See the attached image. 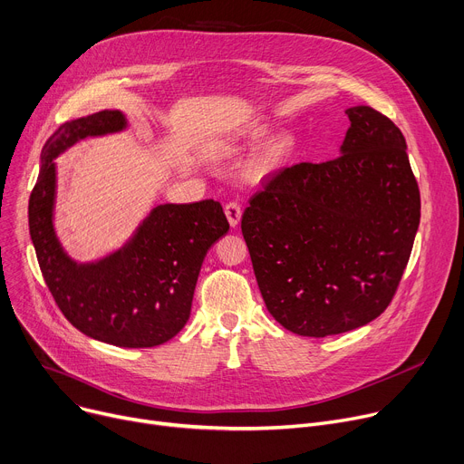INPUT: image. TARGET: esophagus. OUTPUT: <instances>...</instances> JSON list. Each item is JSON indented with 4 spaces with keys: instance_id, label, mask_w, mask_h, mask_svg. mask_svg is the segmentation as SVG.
Returning <instances> with one entry per match:
<instances>
[{
    "instance_id": "esophagus-1",
    "label": "esophagus",
    "mask_w": 464,
    "mask_h": 464,
    "mask_svg": "<svg viewBox=\"0 0 464 464\" xmlns=\"http://www.w3.org/2000/svg\"><path fill=\"white\" fill-rule=\"evenodd\" d=\"M225 216H227L230 227L236 228L239 225V219H241V208H239V204L237 202H228L225 206Z\"/></svg>"
}]
</instances>
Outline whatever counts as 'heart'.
I'll use <instances>...</instances> for the list:
<instances>
[{
  "label": "heart",
  "mask_w": 464,
  "mask_h": 464,
  "mask_svg": "<svg viewBox=\"0 0 464 464\" xmlns=\"http://www.w3.org/2000/svg\"><path fill=\"white\" fill-rule=\"evenodd\" d=\"M266 135H267L266 126H255L243 133V145H256V142H260ZM292 152H294V140L290 135L275 137L258 152L253 163L248 165V170H246L248 178L255 182L264 180V178L275 174L276 170H280L284 165H286Z\"/></svg>",
  "instance_id": "1"
}]
</instances>
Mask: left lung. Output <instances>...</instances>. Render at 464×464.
Returning <instances> with one entry per match:
<instances>
[{
    "label": "left lung",
    "instance_id": "1",
    "mask_svg": "<svg viewBox=\"0 0 464 464\" xmlns=\"http://www.w3.org/2000/svg\"><path fill=\"white\" fill-rule=\"evenodd\" d=\"M345 115L338 158L278 170L241 218L264 303L299 336L347 333L381 315L420 225L401 130L370 105Z\"/></svg>",
    "mask_w": 464,
    "mask_h": 464
}]
</instances>
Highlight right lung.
Listing matches in <instances>:
<instances>
[{
    "mask_svg": "<svg viewBox=\"0 0 464 464\" xmlns=\"http://www.w3.org/2000/svg\"><path fill=\"white\" fill-rule=\"evenodd\" d=\"M126 128L105 110L59 126L41 154L29 197V234L46 286L64 317L83 334L119 347H154L184 329L208 248L230 228L218 200L161 204L117 253L78 264L53 230V160L85 137Z\"/></svg>",
    "mask_w": 464,
    "mask_h": 464,
    "instance_id": "obj_1",
    "label": "right lung"
}]
</instances>
